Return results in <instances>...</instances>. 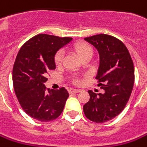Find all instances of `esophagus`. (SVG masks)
<instances>
[{
    "label": "esophagus",
    "instance_id": "obj_1",
    "mask_svg": "<svg viewBox=\"0 0 147 147\" xmlns=\"http://www.w3.org/2000/svg\"><path fill=\"white\" fill-rule=\"evenodd\" d=\"M80 92V89H75V88H70L69 89V93L70 94H72V93H78Z\"/></svg>",
    "mask_w": 147,
    "mask_h": 147
}]
</instances>
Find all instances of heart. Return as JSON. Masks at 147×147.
Wrapping results in <instances>:
<instances>
[{
  "label": "heart",
  "mask_w": 147,
  "mask_h": 147,
  "mask_svg": "<svg viewBox=\"0 0 147 147\" xmlns=\"http://www.w3.org/2000/svg\"><path fill=\"white\" fill-rule=\"evenodd\" d=\"M75 50L80 58H83L86 55H92V48L85 42H79L77 44L75 45ZM63 56H64L63 51L61 50V51H59L57 52L56 55L55 57V60L56 64H60L63 59Z\"/></svg>",
  "instance_id": "obj_1"
}]
</instances>
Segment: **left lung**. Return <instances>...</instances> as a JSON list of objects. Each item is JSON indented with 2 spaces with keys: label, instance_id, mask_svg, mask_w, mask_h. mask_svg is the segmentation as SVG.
Returning <instances> with one entry per match:
<instances>
[{
  "label": "left lung",
  "instance_id": "left-lung-1",
  "mask_svg": "<svg viewBox=\"0 0 147 147\" xmlns=\"http://www.w3.org/2000/svg\"><path fill=\"white\" fill-rule=\"evenodd\" d=\"M97 50L100 63L96 78L105 93L89 90L90 99L84 105L87 118L103 123L120 114L128 102L134 83V68L131 56L123 42L108 34L84 38Z\"/></svg>",
  "mask_w": 147,
  "mask_h": 147
}]
</instances>
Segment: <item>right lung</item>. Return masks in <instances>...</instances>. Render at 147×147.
<instances>
[{"mask_svg": "<svg viewBox=\"0 0 147 147\" xmlns=\"http://www.w3.org/2000/svg\"><path fill=\"white\" fill-rule=\"evenodd\" d=\"M72 38L38 34L21 47L13 69L15 94L24 111L39 121L56 119L69 96L64 88L47 92L44 83L50 70L55 69L57 51Z\"/></svg>", "mask_w": 147, "mask_h": 147, "instance_id": "right-lung-1", "label": "right lung"}]
</instances>
